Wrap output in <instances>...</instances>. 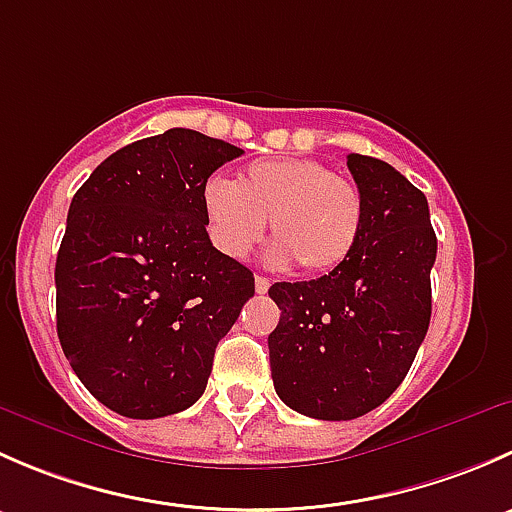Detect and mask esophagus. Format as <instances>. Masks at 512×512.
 <instances>
[{
    "label": "esophagus",
    "instance_id": "esophagus-1",
    "mask_svg": "<svg viewBox=\"0 0 512 512\" xmlns=\"http://www.w3.org/2000/svg\"><path fill=\"white\" fill-rule=\"evenodd\" d=\"M270 285H272V282L267 280V277H262V275L255 277V289H257V294H265L267 289H270Z\"/></svg>",
    "mask_w": 512,
    "mask_h": 512
}]
</instances>
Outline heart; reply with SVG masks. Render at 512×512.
I'll use <instances>...</instances> for the list:
<instances>
[{
    "instance_id": "1",
    "label": "heart",
    "mask_w": 512,
    "mask_h": 512,
    "mask_svg": "<svg viewBox=\"0 0 512 512\" xmlns=\"http://www.w3.org/2000/svg\"><path fill=\"white\" fill-rule=\"evenodd\" d=\"M210 242L225 257H245L270 220L275 245L270 260L297 262L322 275L352 255L364 223V198L356 183L312 158H272L250 163L235 183L210 178L203 185Z\"/></svg>"
}]
</instances>
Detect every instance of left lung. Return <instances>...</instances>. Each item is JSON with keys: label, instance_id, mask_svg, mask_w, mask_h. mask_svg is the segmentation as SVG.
I'll return each mask as SVG.
<instances>
[{"label": "left lung", "instance_id": "1", "mask_svg": "<svg viewBox=\"0 0 512 512\" xmlns=\"http://www.w3.org/2000/svg\"><path fill=\"white\" fill-rule=\"evenodd\" d=\"M364 198L352 255L329 275L275 282L282 309L267 337L275 391L297 414L352 421L384 404L431 322L436 232L426 195L389 163L349 153Z\"/></svg>", "mask_w": 512, "mask_h": 512}]
</instances>
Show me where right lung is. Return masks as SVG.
Returning <instances> with one entry per match:
<instances>
[{"label":"right lung","instance_id":"1","mask_svg":"<svg viewBox=\"0 0 512 512\" xmlns=\"http://www.w3.org/2000/svg\"><path fill=\"white\" fill-rule=\"evenodd\" d=\"M242 148L190 128L111 153L76 190L56 255V332L81 384L116 414L193 406L255 277L215 250L200 195Z\"/></svg>","mask_w":512,"mask_h":512}]
</instances>
